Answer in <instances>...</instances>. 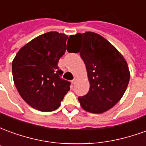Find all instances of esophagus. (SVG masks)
Segmentation results:
<instances>
[{
    "label": "esophagus",
    "instance_id": "esophagus-1",
    "mask_svg": "<svg viewBox=\"0 0 146 146\" xmlns=\"http://www.w3.org/2000/svg\"><path fill=\"white\" fill-rule=\"evenodd\" d=\"M76 80H77V78H76V77H74L73 80H72V84H75L76 83Z\"/></svg>",
    "mask_w": 146,
    "mask_h": 146
}]
</instances>
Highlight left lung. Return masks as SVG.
Here are the masks:
<instances>
[{
	"mask_svg": "<svg viewBox=\"0 0 146 146\" xmlns=\"http://www.w3.org/2000/svg\"><path fill=\"white\" fill-rule=\"evenodd\" d=\"M69 39L67 51L79 52L90 82L88 94L78 97L80 106L89 113H104L120 100L127 88L130 72L127 62L98 33H77L71 35Z\"/></svg>",
	"mask_w": 146,
	"mask_h": 146,
	"instance_id": "obj_1",
	"label": "left lung"
}]
</instances>
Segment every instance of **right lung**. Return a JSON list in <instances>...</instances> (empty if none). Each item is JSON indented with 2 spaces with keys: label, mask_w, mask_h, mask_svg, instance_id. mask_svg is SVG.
<instances>
[{
  "label": "right lung",
  "mask_w": 146,
  "mask_h": 146,
  "mask_svg": "<svg viewBox=\"0 0 146 146\" xmlns=\"http://www.w3.org/2000/svg\"><path fill=\"white\" fill-rule=\"evenodd\" d=\"M67 38L54 31L44 33L21 48L12 62L15 85L24 101L35 110H57L70 91V82L61 77L63 72L58 66Z\"/></svg>",
  "instance_id": "obj_1"
}]
</instances>
